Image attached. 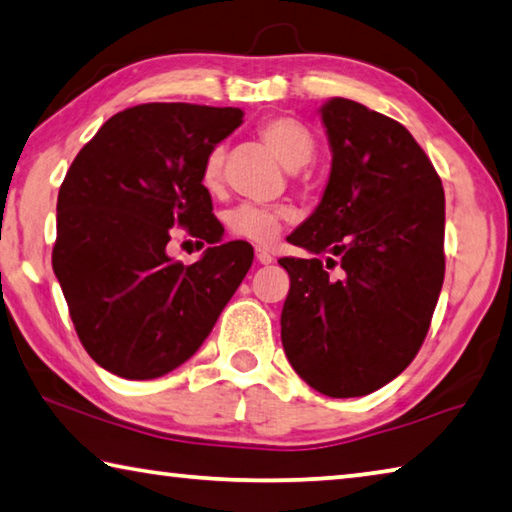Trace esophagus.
<instances>
[{
  "instance_id": "esophagus-1",
  "label": "esophagus",
  "mask_w": 512,
  "mask_h": 512,
  "mask_svg": "<svg viewBox=\"0 0 512 512\" xmlns=\"http://www.w3.org/2000/svg\"><path fill=\"white\" fill-rule=\"evenodd\" d=\"M255 259H257L259 264H271V262H273L271 253H268V250H264V248H257V250H255Z\"/></svg>"
}]
</instances>
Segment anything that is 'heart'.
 Returning <instances> with one entry per match:
<instances>
[{
  "instance_id": "1",
  "label": "heart",
  "mask_w": 512,
  "mask_h": 512,
  "mask_svg": "<svg viewBox=\"0 0 512 512\" xmlns=\"http://www.w3.org/2000/svg\"><path fill=\"white\" fill-rule=\"evenodd\" d=\"M259 137L282 164L289 169H300L311 162L316 153V140L302 121L289 115H275L264 119L257 128ZM223 144L212 146L201 164V183L210 194L221 192L223 187ZM289 210L284 205H253L241 203L225 214V225L230 235L253 241L257 246H271L287 221Z\"/></svg>"
}]
</instances>
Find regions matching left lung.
<instances>
[{"label": "left lung", "mask_w": 512, "mask_h": 512, "mask_svg": "<svg viewBox=\"0 0 512 512\" xmlns=\"http://www.w3.org/2000/svg\"><path fill=\"white\" fill-rule=\"evenodd\" d=\"M320 119L332 171L289 237L314 257L280 259L291 277L282 345L314 391L361 397L400 375L429 332L445 277V192L400 121L341 97ZM323 252L340 257L336 276Z\"/></svg>", "instance_id": "8db88e82"}]
</instances>
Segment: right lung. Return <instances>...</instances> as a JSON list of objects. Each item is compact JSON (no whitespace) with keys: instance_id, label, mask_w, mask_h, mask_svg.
I'll return each mask as SVG.
<instances>
[{"instance_id":"obj_1","label":"right lung","mask_w":512,"mask_h":512,"mask_svg":"<svg viewBox=\"0 0 512 512\" xmlns=\"http://www.w3.org/2000/svg\"><path fill=\"white\" fill-rule=\"evenodd\" d=\"M244 121L239 108L142 103L110 117L60 185L51 266L76 334L101 368L155 379L201 348L253 264L246 241L219 244L201 164ZM171 227L211 248L185 267Z\"/></svg>"}]
</instances>
